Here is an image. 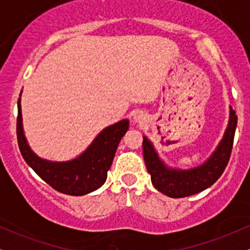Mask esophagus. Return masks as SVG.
Returning a JSON list of instances; mask_svg holds the SVG:
<instances>
[{
  "mask_svg": "<svg viewBox=\"0 0 250 250\" xmlns=\"http://www.w3.org/2000/svg\"><path fill=\"white\" fill-rule=\"evenodd\" d=\"M133 119L135 122L137 123H143L145 122V115H143V113H141V111H135V114L133 115Z\"/></svg>",
  "mask_w": 250,
  "mask_h": 250,
  "instance_id": "esophagus-1",
  "label": "esophagus"
}]
</instances>
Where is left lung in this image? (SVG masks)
<instances>
[{"mask_svg": "<svg viewBox=\"0 0 250 250\" xmlns=\"http://www.w3.org/2000/svg\"><path fill=\"white\" fill-rule=\"evenodd\" d=\"M229 121L222 140L206 162L189 169L171 168L160 159L153 142L143 136V157L150 174L151 183L162 194L173 199L190 196L213 186L228 165L233 149L237 116L229 107Z\"/></svg>", "mask_w": 250, "mask_h": 250, "instance_id": "1", "label": "left lung"}]
</instances>
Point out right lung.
Listing matches in <instances>:
<instances>
[{
    "label": "right lung",
    "instance_id": "obj_1",
    "mask_svg": "<svg viewBox=\"0 0 250 250\" xmlns=\"http://www.w3.org/2000/svg\"><path fill=\"white\" fill-rule=\"evenodd\" d=\"M21 94L17 101L19 115L16 134L20 151L28 166L50 187L71 196H82L102 187L107 180L117 146L129 128V120H121L105 127L75 159L69 161H49L37 156L28 145L22 123Z\"/></svg>",
    "mask_w": 250,
    "mask_h": 250
}]
</instances>
